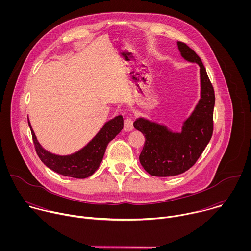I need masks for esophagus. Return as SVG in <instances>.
I'll return each instance as SVG.
<instances>
[{
  "mask_svg": "<svg viewBox=\"0 0 251 251\" xmlns=\"http://www.w3.org/2000/svg\"><path fill=\"white\" fill-rule=\"evenodd\" d=\"M133 118L132 117H126L124 120V130L125 131H132L133 130Z\"/></svg>",
  "mask_w": 251,
  "mask_h": 251,
  "instance_id": "obj_1",
  "label": "esophagus"
}]
</instances>
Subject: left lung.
<instances>
[{
	"mask_svg": "<svg viewBox=\"0 0 251 251\" xmlns=\"http://www.w3.org/2000/svg\"><path fill=\"white\" fill-rule=\"evenodd\" d=\"M182 56L200 65L201 99L192 115L184 122L181 133H173L166 126L138 118L134 127L145 136L139 156L143 168L155 176L182 174L192 168L212 136L213 107L216 97L212 84L199 55L185 43L177 42Z\"/></svg>",
	"mask_w": 251,
	"mask_h": 251,
	"instance_id": "1",
	"label": "left lung"
}]
</instances>
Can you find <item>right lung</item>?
Wrapping results in <instances>:
<instances>
[{"label": "right lung", "instance_id": "1", "mask_svg": "<svg viewBox=\"0 0 251 251\" xmlns=\"http://www.w3.org/2000/svg\"><path fill=\"white\" fill-rule=\"evenodd\" d=\"M28 126L30 128L35 152L48 168L62 176L85 178L94 174L99 168L107 145L123 129L124 123L121 115L106 122L102 129L84 148L68 156H58L46 151L38 142L29 121Z\"/></svg>", "mask_w": 251, "mask_h": 251}]
</instances>
